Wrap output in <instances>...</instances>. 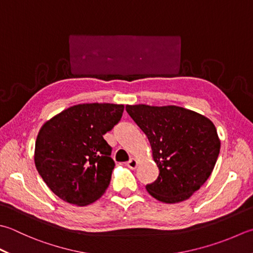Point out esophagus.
Returning <instances> with one entry per match:
<instances>
[{
    "instance_id": "obj_1",
    "label": "esophagus",
    "mask_w": 253,
    "mask_h": 253,
    "mask_svg": "<svg viewBox=\"0 0 253 253\" xmlns=\"http://www.w3.org/2000/svg\"><path fill=\"white\" fill-rule=\"evenodd\" d=\"M127 167L129 168V169H136L138 167V160L136 158H131V159L127 162Z\"/></svg>"
}]
</instances>
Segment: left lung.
Masks as SVG:
<instances>
[{
    "instance_id": "8db88e82",
    "label": "left lung",
    "mask_w": 253,
    "mask_h": 253,
    "mask_svg": "<svg viewBox=\"0 0 253 253\" xmlns=\"http://www.w3.org/2000/svg\"><path fill=\"white\" fill-rule=\"evenodd\" d=\"M151 147L159 168L158 179L146 185L156 200L167 204L185 201L211 174L220 150V139L212 122L187 108L145 104L126 105Z\"/></svg>"
}]
</instances>
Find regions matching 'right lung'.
I'll use <instances>...</instances> for the list:
<instances>
[{
	"label": "right lung",
	"mask_w": 253,
	"mask_h": 253,
	"mask_svg": "<svg viewBox=\"0 0 253 253\" xmlns=\"http://www.w3.org/2000/svg\"><path fill=\"white\" fill-rule=\"evenodd\" d=\"M123 112V104H78L42 126L35 143V166L59 199L86 206L105 193L115 163L103 135Z\"/></svg>",
	"instance_id": "add662e5"
}]
</instances>
